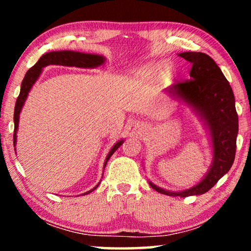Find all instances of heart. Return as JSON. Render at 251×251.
<instances>
[{"instance_id": "obj_1", "label": "heart", "mask_w": 251, "mask_h": 251, "mask_svg": "<svg viewBox=\"0 0 251 251\" xmlns=\"http://www.w3.org/2000/svg\"><path fill=\"white\" fill-rule=\"evenodd\" d=\"M161 67V66H160ZM168 68H169V67H168V66H166V70H168Z\"/></svg>"}]
</instances>
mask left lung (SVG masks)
Instances as JSON below:
<instances>
[{"label":"left lung","mask_w":251,"mask_h":251,"mask_svg":"<svg viewBox=\"0 0 251 251\" xmlns=\"http://www.w3.org/2000/svg\"><path fill=\"white\" fill-rule=\"evenodd\" d=\"M178 56L192 65L190 80L166 89L171 98L192 108L203 123L210 140L212 161L207 174L194 186L183 191H168L149 181L159 193L170 197L186 198L208 192L234 162L239 119L235 99L228 81L215 60L203 52H183Z\"/></svg>","instance_id":"left-lung-1"}]
</instances>
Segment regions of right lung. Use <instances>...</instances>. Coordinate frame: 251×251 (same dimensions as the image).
Segmentation results:
<instances>
[{
  "instance_id": "1",
  "label": "right lung",
  "mask_w": 251,
  "mask_h": 251,
  "mask_svg": "<svg viewBox=\"0 0 251 251\" xmlns=\"http://www.w3.org/2000/svg\"><path fill=\"white\" fill-rule=\"evenodd\" d=\"M106 61V58L101 54H96V53H84V52H78V51H72V50H60V51H51V52L44 53L42 57L40 58L39 61L34 65L32 68H29L27 71V73L24 77L22 82V87H20V94L17 98L16 106H15V114H13V122H15V132H13V146H16L17 144V131H18V125H19V116L22 113L23 106L25 104L27 97L30 89L33 88V85L35 84V82L39 80L41 73L44 67L49 66V65H61V66H67V67H78V68H96L98 66L104 65ZM125 140L121 139L118 143L114 144V146L112 147L109 153L106 156V160L104 162V169L106 167V163L109 160V157L113 155V153L122 145ZM16 150V149H15ZM104 175V173H102ZM100 184V181L92 188V190L85 192L82 195L91 193L92 191H95L98 187V185Z\"/></svg>"
}]
</instances>
